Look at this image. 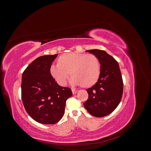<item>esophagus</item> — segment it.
I'll list each match as a JSON object with an SVG mask.
<instances>
[{
    "label": "esophagus",
    "instance_id": "obj_1",
    "mask_svg": "<svg viewBox=\"0 0 151 151\" xmlns=\"http://www.w3.org/2000/svg\"><path fill=\"white\" fill-rule=\"evenodd\" d=\"M72 94H76L77 93V90H75V89H72Z\"/></svg>",
    "mask_w": 151,
    "mask_h": 151
}]
</instances>
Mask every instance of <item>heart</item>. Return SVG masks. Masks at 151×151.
<instances>
[{"label":"heart","instance_id":"obj_1","mask_svg":"<svg viewBox=\"0 0 151 151\" xmlns=\"http://www.w3.org/2000/svg\"><path fill=\"white\" fill-rule=\"evenodd\" d=\"M52 65L50 72L57 83L65 86L70 73L72 85L90 88L99 80L101 67L98 58L93 54L72 52L62 54Z\"/></svg>","mask_w":151,"mask_h":151}]
</instances>
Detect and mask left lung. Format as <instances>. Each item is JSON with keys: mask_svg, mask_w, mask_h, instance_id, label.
<instances>
[{"mask_svg": "<svg viewBox=\"0 0 151 151\" xmlns=\"http://www.w3.org/2000/svg\"><path fill=\"white\" fill-rule=\"evenodd\" d=\"M86 52L98 58L101 74L97 83L86 90L89 97L84 106L91 115L103 117L115 110L122 99L123 84L120 69L115 59L104 50Z\"/></svg>", "mask_w": 151, "mask_h": 151, "instance_id": "left-lung-1", "label": "left lung"}]
</instances>
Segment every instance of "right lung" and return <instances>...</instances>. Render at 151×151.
<instances>
[{
    "mask_svg": "<svg viewBox=\"0 0 151 151\" xmlns=\"http://www.w3.org/2000/svg\"><path fill=\"white\" fill-rule=\"evenodd\" d=\"M58 54L36 58L22 73L21 98L26 111L36 122L55 124L62 118L70 88L59 86L50 74Z\"/></svg>",
    "mask_w": 151,
    "mask_h": 151,
    "instance_id": "obj_1",
    "label": "right lung"
}]
</instances>
